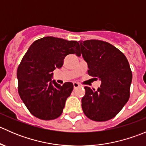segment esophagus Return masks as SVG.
Returning <instances> with one entry per match:
<instances>
[{"instance_id":"obj_1","label":"esophagus","mask_w":146,"mask_h":146,"mask_svg":"<svg viewBox=\"0 0 146 146\" xmlns=\"http://www.w3.org/2000/svg\"><path fill=\"white\" fill-rule=\"evenodd\" d=\"M73 88H74V90L76 89V88H80V85L77 82H73Z\"/></svg>"}]
</instances>
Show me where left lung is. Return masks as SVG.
Wrapping results in <instances>:
<instances>
[{"mask_svg": "<svg viewBox=\"0 0 146 146\" xmlns=\"http://www.w3.org/2000/svg\"><path fill=\"white\" fill-rule=\"evenodd\" d=\"M80 44L88 74L102 81L98 90L85 87L83 112L96 121L110 120L119 114L130 97L132 73L129 61L120 50L107 42L90 39Z\"/></svg>", "mask_w": 146, "mask_h": 146, "instance_id": "left-lung-1", "label": "left lung"}]
</instances>
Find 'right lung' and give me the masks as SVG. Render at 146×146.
Returning a JSON list of instances; mask_svg holds the SVG:
<instances>
[{"label":"right lung","instance_id":"obj_1","mask_svg":"<svg viewBox=\"0 0 146 146\" xmlns=\"http://www.w3.org/2000/svg\"><path fill=\"white\" fill-rule=\"evenodd\" d=\"M73 54L80 56L78 42L46 36L33 42L23 56L17 70L18 93L36 118L52 120L62 114L73 85L52 81V72L62 67L66 56Z\"/></svg>","mask_w":146,"mask_h":146}]
</instances>
